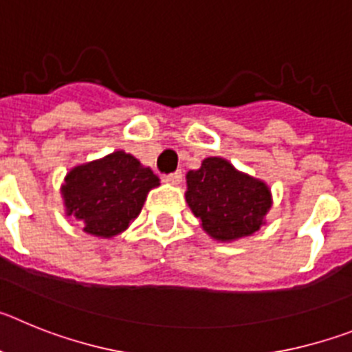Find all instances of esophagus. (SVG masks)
I'll use <instances>...</instances> for the list:
<instances>
[{
  "instance_id": "esophagus-1",
  "label": "esophagus",
  "mask_w": 352,
  "mask_h": 352,
  "mask_svg": "<svg viewBox=\"0 0 352 352\" xmlns=\"http://www.w3.org/2000/svg\"><path fill=\"white\" fill-rule=\"evenodd\" d=\"M164 179L167 183H170V185H179L183 182V173L182 170H176V173H170L167 176H164Z\"/></svg>"
}]
</instances>
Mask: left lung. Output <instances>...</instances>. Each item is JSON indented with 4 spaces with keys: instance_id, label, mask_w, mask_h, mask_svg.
I'll list each match as a JSON object with an SVG mask.
<instances>
[{
    "instance_id": "left-lung-1",
    "label": "left lung",
    "mask_w": 352,
    "mask_h": 352,
    "mask_svg": "<svg viewBox=\"0 0 352 352\" xmlns=\"http://www.w3.org/2000/svg\"><path fill=\"white\" fill-rule=\"evenodd\" d=\"M185 197L204 231L219 241L259 231L272 208L266 183L239 173L220 157L204 158L197 170L186 173Z\"/></svg>"
}]
</instances>
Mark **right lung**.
Masks as SVG:
<instances>
[{
  "instance_id": "1",
  "label": "right lung",
  "mask_w": 352,
  "mask_h": 352,
  "mask_svg": "<svg viewBox=\"0 0 352 352\" xmlns=\"http://www.w3.org/2000/svg\"><path fill=\"white\" fill-rule=\"evenodd\" d=\"M160 185L149 167L125 151L77 166L65 176L61 195L68 217H76L82 231L113 238L138 219L146 195Z\"/></svg>"
}]
</instances>
